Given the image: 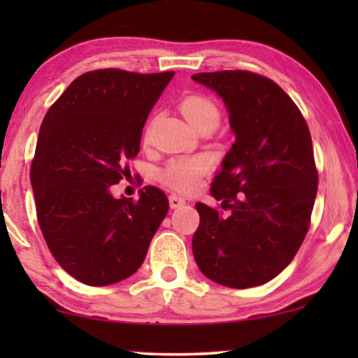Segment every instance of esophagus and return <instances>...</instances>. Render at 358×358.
Returning a JSON list of instances; mask_svg holds the SVG:
<instances>
[{
	"label": "esophagus",
	"mask_w": 358,
	"mask_h": 358,
	"mask_svg": "<svg viewBox=\"0 0 358 358\" xmlns=\"http://www.w3.org/2000/svg\"><path fill=\"white\" fill-rule=\"evenodd\" d=\"M169 205H171V208H180L182 205H185V199L173 194V195H169Z\"/></svg>",
	"instance_id": "34e87169"
}]
</instances>
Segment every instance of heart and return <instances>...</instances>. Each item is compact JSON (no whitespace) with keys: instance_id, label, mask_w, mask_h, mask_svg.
<instances>
[{"instance_id":"heart-1","label":"heart","mask_w":358,"mask_h":358,"mask_svg":"<svg viewBox=\"0 0 358 358\" xmlns=\"http://www.w3.org/2000/svg\"><path fill=\"white\" fill-rule=\"evenodd\" d=\"M180 110L195 130L215 129L220 124V109L207 96L192 94L184 97ZM212 169V159L205 155L182 156L171 159L161 169V180L176 192L187 194L197 189L200 179Z\"/></svg>"}]
</instances>
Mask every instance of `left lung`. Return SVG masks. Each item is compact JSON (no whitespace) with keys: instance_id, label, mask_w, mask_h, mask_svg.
I'll list each match as a JSON object with an SVG mask.
<instances>
[{"instance_id":"8db88e82","label":"left lung","mask_w":358,"mask_h":358,"mask_svg":"<svg viewBox=\"0 0 358 358\" xmlns=\"http://www.w3.org/2000/svg\"><path fill=\"white\" fill-rule=\"evenodd\" d=\"M192 80L222 96L236 135L210 189L229 215L195 205V262L220 285H262L292 262L310 229L317 192L310 129L292 97L266 76L223 70Z\"/></svg>"}]
</instances>
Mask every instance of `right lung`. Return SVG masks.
Masks as SVG:
<instances>
[{"label": "right lung", "mask_w": 358, "mask_h": 358, "mask_svg": "<svg viewBox=\"0 0 358 358\" xmlns=\"http://www.w3.org/2000/svg\"><path fill=\"white\" fill-rule=\"evenodd\" d=\"M174 71L119 68L78 76L47 110L31 164L37 222L52 256L78 282L104 287L134 275L169 210L163 190L114 199L141 131Z\"/></svg>", "instance_id": "right-lung-1"}]
</instances>
